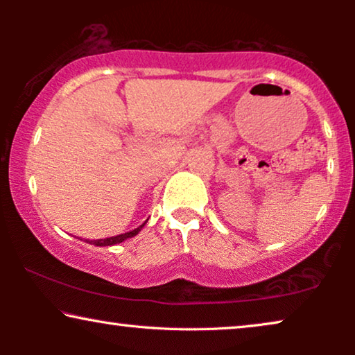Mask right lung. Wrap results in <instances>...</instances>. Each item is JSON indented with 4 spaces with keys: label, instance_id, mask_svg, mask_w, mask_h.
Masks as SVG:
<instances>
[{
    "label": "right lung",
    "instance_id": "right-lung-1",
    "mask_svg": "<svg viewBox=\"0 0 355 355\" xmlns=\"http://www.w3.org/2000/svg\"><path fill=\"white\" fill-rule=\"evenodd\" d=\"M144 225H145V223H144ZM144 225L140 226V227H137V230H134V231H130V232H125V234H119V236H114V237H106V239H96V241H90L89 244L100 245V247H103V245H113V244H119V242H123V241H125V239H129V237H134L135 234H139V231L142 230Z\"/></svg>",
    "mask_w": 355,
    "mask_h": 355
}]
</instances>
